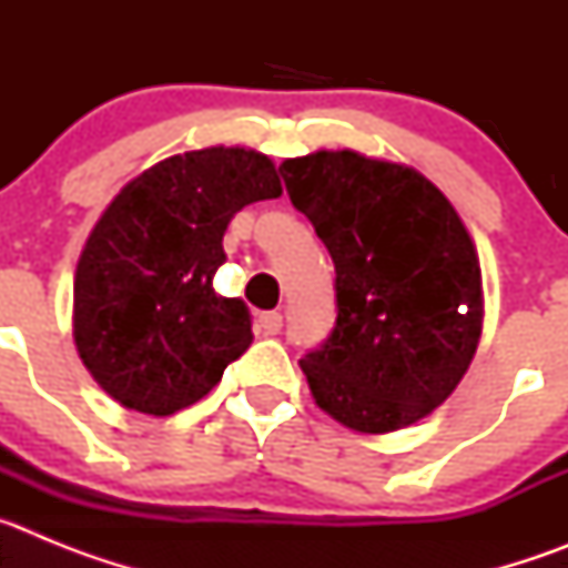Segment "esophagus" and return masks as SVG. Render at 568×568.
Returning a JSON list of instances; mask_svg holds the SVG:
<instances>
[{
    "mask_svg": "<svg viewBox=\"0 0 568 568\" xmlns=\"http://www.w3.org/2000/svg\"><path fill=\"white\" fill-rule=\"evenodd\" d=\"M258 327L264 335H278L281 327H284V318H281V313H261Z\"/></svg>",
    "mask_w": 568,
    "mask_h": 568,
    "instance_id": "1",
    "label": "esophagus"
}]
</instances>
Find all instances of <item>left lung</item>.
<instances>
[{"mask_svg": "<svg viewBox=\"0 0 568 568\" xmlns=\"http://www.w3.org/2000/svg\"><path fill=\"white\" fill-rule=\"evenodd\" d=\"M281 175L335 264V329L301 358L315 404L361 435L418 424L455 393L484 329L464 219L424 173L358 150L284 159Z\"/></svg>", "mask_w": 568, "mask_h": 568, "instance_id": "left-lung-1", "label": "left lung"}]
</instances>
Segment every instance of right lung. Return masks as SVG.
<instances>
[{
    "label": "right lung",
    "instance_id": "obj_1",
    "mask_svg": "<svg viewBox=\"0 0 568 568\" xmlns=\"http://www.w3.org/2000/svg\"><path fill=\"white\" fill-rule=\"evenodd\" d=\"M278 195L273 159L239 144L170 155L113 195L73 278L77 353L110 398L173 415L253 344L244 301L215 295L213 275L233 215Z\"/></svg>",
    "mask_w": 568,
    "mask_h": 568
}]
</instances>
